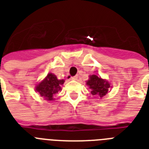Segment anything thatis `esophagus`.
Instances as JSON below:
<instances>
[{"mask_svg":"<svg viewBox=\"0 0 149 149\" xmlns=\"http://www.w3.org/2000/svg\"><path fill=\"white\" fill-rule=\"evenodd\" d=\"M71 79H72V80H77V76H75V77H71Z\"/></svg>","mask_w":149,"mask_h":149,"instance_id":"1","label":"esophagus"}]
</instances>
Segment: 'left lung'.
Returning a JSON list of instances; mask_svg holds the SVG:
<instances>
[{
  "instance_id": "left-lung-1",
  "label": "left lung",
  "mask_w": 149,
  "mask_h": 149,
  "mask_svg": "<svg viewBox=\"0 0 149 149\" xmlns=\"http://www.w3.org/2000/svg\"><path fill=\"white\" fill-rule=\"evenodd\" d=\"M86 84L91 90L92 95H98L100 98H102L106 95L108 93L109 89L111 87L108 81L102 79L101 77L97 75L90 76V79L86 81Z\"/></svg>"
}]
</instances>
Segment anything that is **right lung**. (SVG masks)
<instances>
[{"mask_svg":"<svg viewBox=\"0 0 149 149\" xmlns=\"http://www.w3.org/2000/svg\"><path fill=\"white\" fill-rule=\"evenodd\" d=\"M64 79H58L56 75L50 72L42 81L37 84L36 91L45 100H54V94L62 90L61 86L64 84Z\"/></svg>","mask_w":149,"mask_h":149,"instance_id":"1","label":"right lung"}]
</instances>
